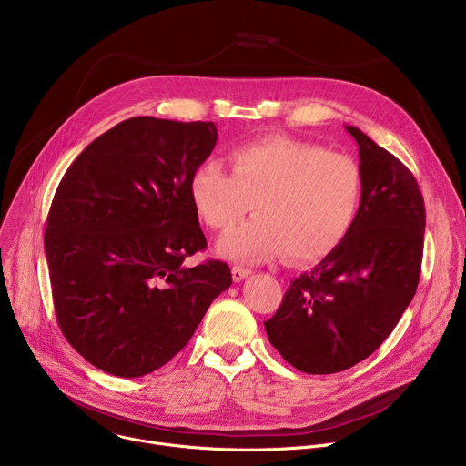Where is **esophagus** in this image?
<instances>
[{
	"instance_id": "esophagus-1",
	"label": "esophagus",
	"mask_w": 466,
	"mask_h": 466,
	"mask_svg": "<svg viewBox=\"0 0 466 466\" xmlns=\"http://www.w3.org/2000/svg\"><path fill=\"white\" fill-rule=\"evenodd\" d=\"M250 273H252L250 269L239 268V265H234V268H232V279H234V282H241V280L247 279Z\"/></svg>"
}]
</instances>
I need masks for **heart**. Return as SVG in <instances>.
Returning a JSON list of instances; mask_svg holds the SVG:
<instances>
[{"label": "heart", "instance_id": "heart-1", "mask_svg": "<svg viewBox=\"0 0 466 466\" xmlns=\"http://www.w3.org/2000/svg\"><path fill=\"white\" fill-rule=\"evenodd\" d=\"M228 162L232 175L208 160L189 178L193 208L214 230L232 228L254 205L258 216L218 243L227 258L313 261L334 252L360 216L363 173L345 153L273 137L234 147Z\"/></svg>", "mask_w": 466, "mask_h": 466}]
</instances>
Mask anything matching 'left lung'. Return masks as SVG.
I'll return each mask as SVG.
<instances>
[{
	"label": "left lung",
	"instance_id": "1",
	"mask_svg": "<svg viewBox=\"0 0 466 466\" xmlns=\"http://www.w3.org/2000/svg\"><path fill=\"white\" fill-rule=\"evenodd\" d=\"M360 147L363 203L345 241L291 282L265 320L271 345L295 369L334 374L369 358L415 297L426 208L413 173L347 125Z\"/></svg>",
	"mask_w": 466,
	"mask_h": 466
}]
</instances>
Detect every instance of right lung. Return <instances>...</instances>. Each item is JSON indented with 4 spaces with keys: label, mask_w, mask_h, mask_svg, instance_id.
<instances>
[{
    "label": "right lung",
    "mask_w": 466,
    "mask_h": 466,
    "mask_svg": "<svg viewBox=\"0 0 466 466\" xmlns=\"http://www.w3.org/2000/svg\"><path fill=\"white\" fill-rule=\"evenodd\" d=\"M216 142L212 121L130 117L62 177L44 234L53 304L94 367L119 378L160 369L230 288L225 261L184 265L207 248L189 178Z\"/></svg>",
    "instance_id": "obj_1"
}]
</instances>
